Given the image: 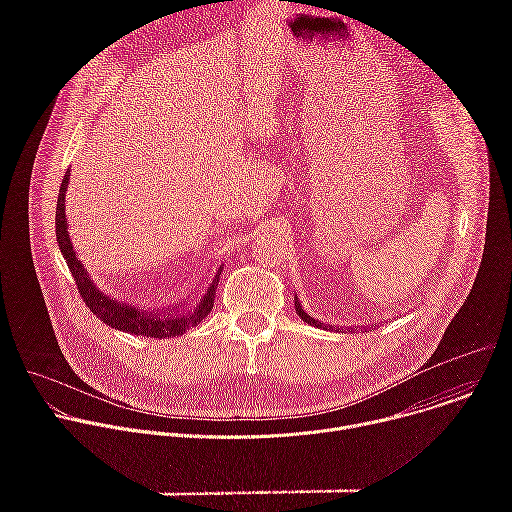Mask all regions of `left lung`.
<instances>
[{
	"label": "left lung",
	"mask_w": 512,
	"mask_h": 512,
	"mask_svg": "<svg viewBox=\"0 0 512 512\" xmlns=\"http://www.w3.org/2000/svg\"><path fill=\"white\" fill-rule=\"evenodd\" d=\"M296 312L300 314V318L304 320V322H308L310 326H316V328H322V322H318V320H314V318H310L304 310H302V306H300V302H298V298H296Z\"/></svg>",
	"instance_id": "8db88e82"
}]
</instances>
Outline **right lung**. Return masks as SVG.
Returning a JSON list of instances; mask_svg holds the SVG:
<instances>
[{"instance_id":"right-lung-1","label":"right lung","mask_w":512,"mask_h":512,"mask_svg":"<svg viewBox=\"0 0 512 512\" xmlns=\"http://www.w3.org/2000/svg\"><path fill=\"white\" fill-rule=\"evenodd\" d=\"M68 176L70 170H66L60 190H58V204H56V241L62 251V257L66 259V265L77 281V289L87 304V308L101 318L107 326L129 332V334H141L148 338H172L180 336L186 330L198 326L212 310L218 277H221L223 263H218L206 281L202 294L188 304L182 310L176 312H141L131 304L117 302L113 298H107L103 291L97 289V285L91 281L89 273L85 271L83 263L77 259L75 249H72L70 235H68V223H66V210H64V196L68 188Z\"/></svg>"}]
</instances>
